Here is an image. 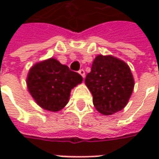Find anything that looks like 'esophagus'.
I'll return each mask as SVG.
<instances>
[{
	"label": "esophagus",
	"mask_w": 159,
	"mask_h": 159,
	"mask_svg": "<svg viewBox=\"0 0 159 159\" xmlns=\"http://www.w3.org/2000/svg\"><path fill=\"white\" fill-rule=\"evenodd\" d=\"M78 73H79L81 76H83V78H84V77H85V71H84L83 69L80 70L79 71H78Z\"/></svg>",
	"instance_id": "34e87169"
}]
</instances>
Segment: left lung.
<instances>
[{
    "label": "left lung",
    "instance_id": "left-lung-1",
    "mask_svg": "<svg viewBox=\"0 0 159 159\" xmlns=\"http://www.w3.org/2000/svg\"><path fill=\"white\" fill-rule=\"evenodd\" d=\"M85 84L93 95V106L109 116L123 110L129 100L134 80L129 66L112 55L95 57Z\"/></svg>",
    "mask_w": 159,
    "mask_h": 159
}]
</instances>
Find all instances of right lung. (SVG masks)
<instances>
[{"label": "right lung", "mask_w": 159, "mask_h": 159, "mask_svg": "<svg viewBox=\"0 0 159 159\" xmlns=\"http://www.w3.org/2000/svg\"><path fill=\"white\" fill-rule=\"evenodd\" d=\"M82 82L81 75L70 70L54 58L36 63L26 78L28 90L36 103L52 112L66 107L71 89Z\"/></svg>", "instance_id": "1"}]
</instances>
